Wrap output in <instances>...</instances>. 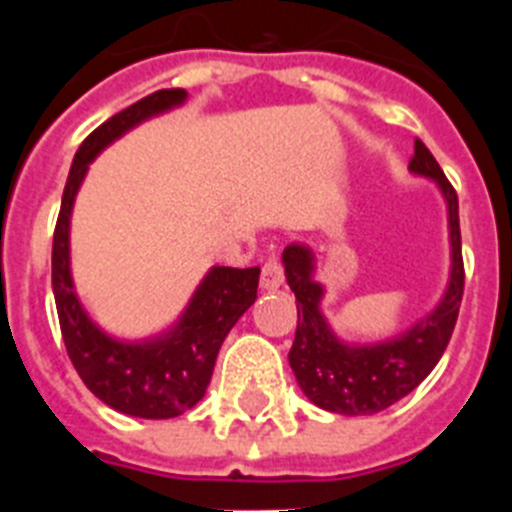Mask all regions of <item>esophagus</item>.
Masks as SVG:
<instances>
[{
    "label": "esophagus",
    "mask_w": 512,
    "mask_h": 512,
    "mask_svg": "<svg viewBox=\"0 0 512 512\" xmlns=\"http://www.w3.org/2000/svg\"><path fill=\"white\" fill-rule=\"evenodd\" d=\"M282 282H284L282 264H279V259H274V256H271V259H266L264 269H261V287L269 289L271 292V289L282 287Z\"/></svg>",
    "instance_id": "34e87169"
}]
</instances>
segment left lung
I'll use <instances>...</instances> for the list:
<instances>
[{
	"instance_id": "left-lung-1",
	"label": "left lung",
	"mask_w": 512,
	"mask_h": 512,
	"mask_svg": "<svg viewBox=\"0 0 512 512\" xmlns=\"http://www.w3.org/2000/svg\"><path fill=\"white\" fill-rule=\"evenodd\" d=\"M415 176L436 182L449 215L451 269L449 284L431 312L410 328L384 341L351 343L330 328L323 315L325 287L315 279L318 259L307 243H289L282 253L284 277L297 297V333L289 366L307 400L328 413L374 415L395 405L418 387L443 356L459 318L464 295V261H461L459 200L443 176L433 153L415 138L410 161Z\"/></svg>"
}]
</instances>
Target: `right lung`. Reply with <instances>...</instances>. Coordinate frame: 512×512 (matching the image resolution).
Masks as SVG:
<instances>
[{
	"label": "right lung",
	"mask_w": 512,
	"mask_h": 512,
	"mask_svg": "<svg viewBox=\"0 0 512 512\" xmlns=\"http://www.w3.org/2000/svg\"><path fill=\"white\" fill-rule=\"evenodd\" d=\"M184 102V89H161L102 122L76 151L53 233V297L71 364L104 405L146 420L176 418L205 397L225 336L256 302L261 269L212 266L174 325L156 336L125 341L104 333L76 295L71 277V212L89 164L104 148L140 122Z\"/></svg>",
	"instance_id": "add662e5"
}]
</instances>
